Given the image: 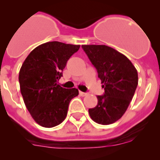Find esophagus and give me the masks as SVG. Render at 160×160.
<instances>
[{
	"instance_id": "obj_1",
	"label": "esophagus",
	"mask_w": 160,
	"mask_h": 160,
	"mask_svg": "<svg viewBox=\"0 0 160 160\" xmlns=\"http://www.w3.org/2000/svg\"><path fill=\"white\" fill-rule=\"evenodd\" d=\"M79 93H80V95L81 97H84L88 95V93H84V92H82V91H79Z\"/></svg>"
}]
</instances>
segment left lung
Returning <instances> with one entry per match:
<instances>
[{"label":"left lung","mask_w":160,"mask_h":160,"mask_svg":"<svg viewBox=\"0 0 160 160\" xmlns=\"http://www.w3.org/2000/svg\"><path fill=\"white\" fill-rule=\"evenodd\" d=\"M83 51L101 79L104 95L97 96L98 104L89 109L92 120L101 125L114 123L128 108L138 86V72L122 53L104 45H83Z\"/></svg>","instance_id":"obj_1"}]
</instances>
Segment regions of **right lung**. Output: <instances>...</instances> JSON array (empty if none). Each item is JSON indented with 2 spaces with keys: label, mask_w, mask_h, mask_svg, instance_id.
I'll list each match as a JSON object with an SVG mask.
<instances>
[{
  "label": "right lung",
  "mask_w": 160,
  "mask_h": 160,
  "mask_svg": "<svg viewBox=\"0 0 160 160\" xmlns=\"http://www.w3.org/2000/svg\"><path fill=\"white\" fill-rule=\"evenodd\" d=\"M80 47L56 41L43 43L31 52L21 67L18 80L24 102L41 126L52 128L62 123L70 101L79 94L77 89H66L57 81Z\"/></svg>",
  "instance_id": "add662e5"
}]
</instances>
